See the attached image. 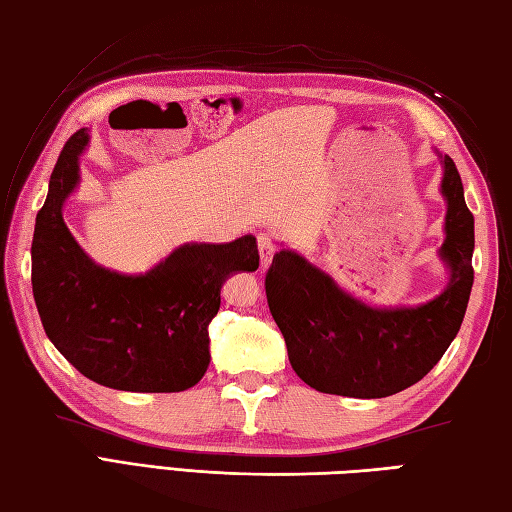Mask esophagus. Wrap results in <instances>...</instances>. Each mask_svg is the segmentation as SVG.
I'll use <instances>...</instances> for the list:
<instances>
[{"mask_svg":"<svg viewBox=\"0 0 512 512\" xmlns=\"http://www.w3.org/2000/svg\"><path fill=\"white\" fill-rule=\"evenodd\" d=\"M257 250H259V257H262V266H270L273 262V255H275V239L270 233H259L257 235Z\"/></svg>","mask_w":512,"mask_h":512,"instance_id":"obj_1","label":"esophagus"}]
</instances>
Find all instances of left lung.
Returning a JSON list of instances; mask_svg holds the SVG:
<instances>
[{
  "label": "left lung",
  "mask_w": 512,
  "mask_h": 512,
  "mask_svg": "<svg viewBox=\"0 0 512 512\" xmlns=\"http://www.w3.org/2000/svg\"><path fill=\"white\" fill-rule=\"evenodd\" d=\"M449 286L416 308H372L347 295L301 255L281 248L266 273L268 308L290 365L323 394L385 398L418 383L460 332L473 288L475 222L455 162L444 156Z\"/></svg>",
  "instance_id": "obj_1"
}]
</instances>
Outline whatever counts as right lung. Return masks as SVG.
I'll return each instance as SVG.
<instances>
[{"label":"right lung","mask_w":512,"mask_h":512,"mask_svg":"<svg viewBox=\"0 0 512 512\" xmlns=\"http://www.w3.org/2000/svg\"><path fill=\"white\" fill-rule=\"evenodd\" d=\"M88 129L74 132L52 169L32 235V295L48 339L94 383L171 394L200 383L209 367V323L224 279L257 270L253 235L228 244H187L147 275L92 264L63 222L79 182Z\"/></svg>","instance_id":"obj_1"}]
</instances>
